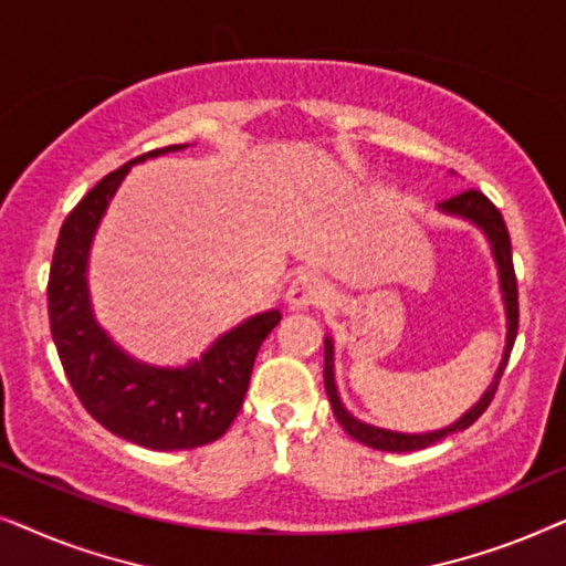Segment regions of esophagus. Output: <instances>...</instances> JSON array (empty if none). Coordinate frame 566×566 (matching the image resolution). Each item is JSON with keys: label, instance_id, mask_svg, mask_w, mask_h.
Segmentation results:
<instances>
[{"label": "esophagus", "instance_id": "esophagus-1", "mask_svg": "<svg viewBox=\"0 0 566 566\" xmlns=\"http://www.w3.org/2000/svg\"><path fill=\"white\" fill-rule=\"evenodd\" d=\"M285 301H289L291 308L319 306L327 301V285L316 273H301L293 277L289 291H285Z\"/></svg>", "mask_w": 566, "mask_h": 566}]
</instances>
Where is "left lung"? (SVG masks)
Returning <instances> with one entry per match:
<instances>
[{
    "label": "left lung",
    "mask_w": 566,
    "mask_h": 566,
    "mask_svg": "<svg viewBox=\"0 0 566 566\" xmlns=\"http://www.w3.org/2000/svg\"><path fill=\"white\" fill-rule=\"evenodd\" d=\"M438 208H440V211H446V213H453V216H461V219L474 221L476 227L484 231L486 239H490L494 260H497V268H500L502 296H505V308H507L505 358H502V363H500L497 376H494V384L484 391V397L476 401V407L469 409V412L463 415L459 422H453L451 428H443V430H436V432H422V436H405V432H391V430L374 428V424L355 420V417L347 412V409L343 407V401H339V397H337L335 374H332V339H324V389H327L332 412H335L337 422L343 424V430L347 432V436L355 438L363 446L378 448V451H391V453L420 451V448H428L432 443H438V440L453 436V432H461V430L471 428V424H474L479 417L486 412V407L492 405L494 394H497L500 378H502V374H505L510 353H513V345H515L517 316H521V312H517V277H515V268H513V247H510V234H507L505 219H502L497 206H494L492 200L479 190H463V192H459V196L443 200V203H440Z\"/></svg>",
    "instance_id": "8db88e82"
}]
</instances>
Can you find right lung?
<instances>
[{
    "label": "right lung",
    "instance_id": "obj_1",
    "mask_svg": "<svg viewBox=\"0 0 566 566\" xmlns=\"http://www.w3.org/2000/svg\"><path fill=\"white\" fill-rule=\"evenodd\" d=\"M185 149L172 144L105 175L61 223L49 273V319L61 366L82 407L113 436L151 451H185L219 440L242 409L258 350L281 312L252 316L188 368H151L111 343L92 319L87 254L115 188L136 161Z\"/></svg>",
    "mask_w": 566,
    "mask_h": 566
}]
</instances>
